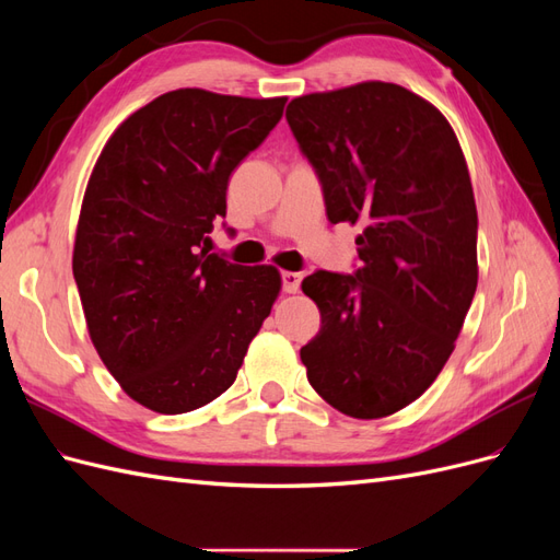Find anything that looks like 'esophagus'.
<instances>
[{
  "mask_svg": "<svg viewBox=\"0 0 560 560\" xmlns=\"http://www.w3.org/2000/svg\"><path fill=\"white\" fill-rule=\"evenodd\" d=\"M301 280H303L301 273H294V270H284V273H282V290L287 294H296L299 287H301Z\"/></svg>",
  "mask_w": 560,
  "mask_h": 560,
  "instance_id": "1",
  "label": "esophagus"
}]
</instances>
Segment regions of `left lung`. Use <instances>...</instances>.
<instances>
[{"label": "left lung", "instance_id": "1", "mask_svg": "<svg viewBox=\"0 0 560 560\" xmlns=\"http://www.w3.org/2000/svg\"><path fill=\"white\" fill-rule=\"evenodd\" d=\"M287 124L331 224H362L352 273L315 270L319 331L301 348L311 385L352 418L416 401L453 352L477 292V206L442 112L397 83L296 97Z\"/></svg>", "mask_w": 560, "mask_h": 560}]
</instances>
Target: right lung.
Instances as JSON below:
<instances>
[{
	"label": "right lung",
	"mask_w": 560,
	"mask_h": 560,
	"mask_svg": "<svg viewBox=\"0 0 560 560\" xmlns=\"http://www.w3.org/2000/svg\"><path fill=\"white\" fill-rule=\"evenodd\" d=\"M287 97L179 89L116 128L83 196L72 270L109 374L156 413L200 409L233 385L280 292L273 266L208 252L229 177Z\"/></svg>",
	"instance_id": "add662e5"
}]
</instances>
